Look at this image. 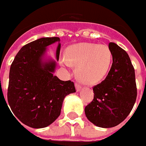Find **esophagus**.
Segmentation results:
<instances>
[{"label":"esophagus","instance_id":"1","mask_svg":"<svg viewBox=\"0 0 146 146\" xmlns=\"http://www.w3.org/2000/svg\"><path fill=\"white\" fill-rule=\"evenodd\" d=\"M75 87H76L77 91H80V89H81V85L78 84V83H76V84H75Z\"/></svg>","mask_w":146,"mask_h":146}]
</instances>
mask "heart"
<instances>
[{"instance_id": "b5f03b06", "label": "heart", "mask_w": 146, "mask_h": 146, "mask_svg": "<svg viewBox=\"0 0 146 146\" xmlns=\"http://www.w3.org/2000/svg\"><path fill=\"white\" fill-rule=\"evenodd\" d=\"M66 58L67 62L62 60L61 64L76 67L77 76L80 82L95 84L107 74L112 54L106 45L81 43L69 46L66 51Z\"/></svg>"}]
</instances>
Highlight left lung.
<instances>
[{
	"label": "left lung",
	"mask_w": 146,
	"mask_h": 146,
	"mask_svg": "<svg viewBox=\"0 0 146 146\" xmlns=\"http://www.w3.org/2000/svg\"><path fill=\"white\" fill-rule=\"evenodd\" d=\"M112 65L104 80L93 88L94 96L85 107L87 119L97 127H113L127 117L137 96L135 70L128 54L118 45L108 44Z\"/></svg>",
	"instance_id": "obj_1"
}]
</instances>
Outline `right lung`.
I'll return each mask as SVG.
<instances>
[{
  "label": "right lung",
  "instance_id": "1",
  "mask_svg": "<svg viewBox=\"0 0 146 146\" xmlns=\"http://www.w3.org/2000/svg\"><path fill=\"white\" fill-rule=\"evenodd\" d=\"M59 40L57 37L42 38L27 44L10 66L8 103L14 116L30 127H46L54 122L60 115L64 98L76 92L72 81L53 75L56 62L42 60L46 46ZM60 47L59 44L57 61Z\"/></svg>",
  "mask_w": 146,
  "mask_h": 146
}]
</instances>
